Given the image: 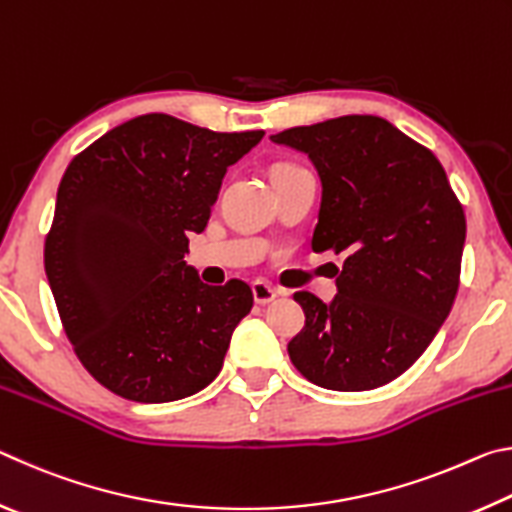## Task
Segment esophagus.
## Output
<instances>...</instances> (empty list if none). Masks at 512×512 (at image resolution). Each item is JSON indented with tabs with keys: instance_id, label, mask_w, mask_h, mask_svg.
<instances>
[{
	"instance_id": "34e87169",
	"label": "esophagus",
	"mask_w": 512,
	"mask_h": 512,
	"mask_svg": "<svg viewBox=\"0 0 512 512\" xmlns=\"http://www.w3.org/2000/svg\"><path fill=\"white\" fill-rule=\"evenodd\" d=\"M253 296L257 305H268V302H273L277 296H280V291L273 289L268 282L257 280L253 282Z\"/></svg>"
}]
</instances>
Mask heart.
Instances as JSON below:
<instances>
[{
  "mask_svg": "<svg viewBox=\"0 0 512 512\" xmlns=\"http://www.w3.org/2000/svg\"><path fill=\"white\" fill-rule=\"evenodd\" d=\"M300 167H296V164H277V167L273 169V173H284V171H296Z\"/></svg>",
  "mask_w": 512,
  "mask_h": 512,
  "instance_id": "heart-1",
  "label": "heart"
}]
</instances>
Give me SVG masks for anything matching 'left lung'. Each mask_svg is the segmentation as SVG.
<instances>
[{
    "instance_id": "8db88e82",
    "label": "left lung",
    "mask_w": 512,
    "mask_h": 512,
    "mask_svg": "<svg viewBox=\"0 0 512 512\" xmlns=\"http://www.w3.org/2000/svg\"><path fill=\"white\" fill-rule=\"evenodd\" d=\"M309 155L323 185L314 253L345 262L336 298L293 300L305 329L289 357L329 391H372L400 377L452 311L465 214L427 146L375 115H348L271 135Z\"/></svg>"
}]
</instances>
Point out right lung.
I'll list each match as a JSON object with an SVG mask.
<instances>
[{
    "label": "right lung",
    "mask_w": 512,
    "mask_h": 512,
    "mask_svg": "<svg viewBox=\"0 0 512 512\" xmlns=\"http://www.w3.org/2000/svg\"><path fill=\"white\" fill-rule=\"evenodd\" d=\"M262 137L151 112L69 162L45 271L76 357L108 391L160 404L219 375L253 291L203 284L185 262L187 237L205 230L225 171Z\"/></svg>",
    "instance_id": "1"
}]
</instances>
